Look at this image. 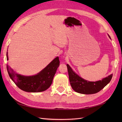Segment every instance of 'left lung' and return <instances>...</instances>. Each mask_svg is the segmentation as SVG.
<instances>
[{"instance_id": "obj_1", "label": "left lung", "mask_w": 122, "mask_h": 122, "mask_svg": "<svg viewBox=\"0 0 122 122\" xmlns=\"http://www.w3.org/2000/svg\"><path fill=\"white\" fill-rule=\"evenodd\" d=\"M109 37L110 38V36ZM68 68L70 82L72 89L75 91L84 94H92L98 92L103 89L111 81L113 74H111L102 80L96 82H90L79 76L72 70L69 64H66Z\"/></svg>"}]
</instances>
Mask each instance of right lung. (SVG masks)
I'll return each mask as SVG.
<instances>
[{
	"label": "right lung",
	"instance_id": "obj_1",
	"mask_svg": "<svg viewBox=\"0 0 122 122\" xmlns=\"http://www.w3.org/2000/svg\"><path fill=\"white\" fill-rule=\"evenodd\" d=\"M7 60H8V52ZM59 65V59L57 56L39 73L32 76H24L17 73L8 64L7 69L10 77L19 89L27 92H40L50 86Z\"/></svg>",
	"mask_w": 122,
	"mask_h": 122
}]
</instances>
